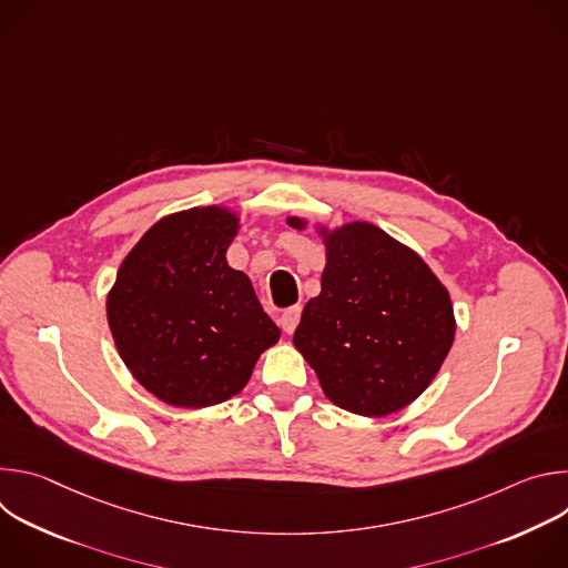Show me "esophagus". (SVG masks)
<instances>
[{
    "label": "esophagus",
    "instance_id": "esophagus-1",
    "mask_svg": "<svg viewBox=\"0 0 568 568\" xmlns=\"http://www.w3.org/2000/svg\"><path fill=\"white\" fill-rule=\"evenodd\" d=\"M298 321H301V307H298V305L285 310V312L281 314V328H283V333H285V335H292V333L296 331V326H298Z\"/></svg>",
    "mask_w": 568,
    "mask_h": 568
}]
</instances>
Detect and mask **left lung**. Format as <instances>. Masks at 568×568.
Listing matches in <instances>:
<instances>
[{
	"label": "left lung",
	"mask_w": 568,
	"mask_h": 568,
	"mask_svg": "<svg viewBox=\"0 0 568 568\" xmlns=\"http://www.w3.org/2000/svg\"><path fill=\"white\" fill-rule=\"evenodd\" d=\"M303 229V220L290 217ZM321 294L294 346L337 407L379 418L414 402L454 344V307L425 261L368 222L326 235Z\"/></svg>",
	"instance_id": "1"
}]
</instances>
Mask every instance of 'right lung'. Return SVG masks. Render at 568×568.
Masks as SVG:
<instances>
[{
	"label": "right lung",
	"mask_w": 568,
	"mask_h": 568,
	"mask_svg": "<svg viewBox=\"0 0 568 568\" xmlns=\"http://www.w3.org/2000/svg\"><path fill=\"white\" fill-rule=\"evenodd\" d=\"M237 217L189 209L152 224L121 263L108 323L121 359L159 399L202 409L247 384L281 337L247 274L226 265Z\"/></svg>",
	"instance_id": "add662e5"
}]
</instances>
